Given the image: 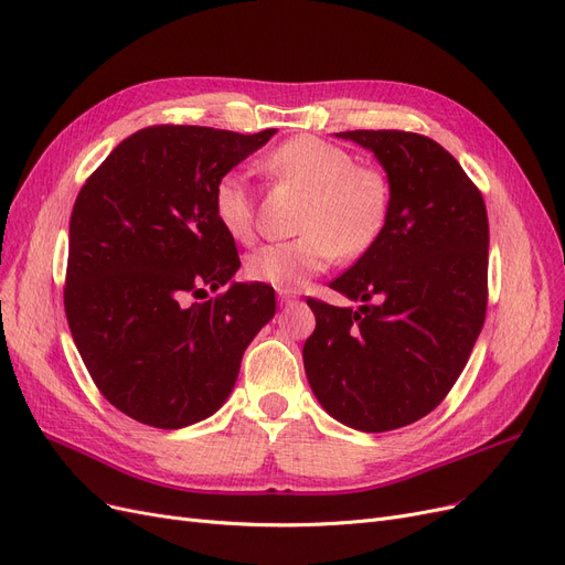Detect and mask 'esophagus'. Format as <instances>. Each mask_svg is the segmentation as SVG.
Returning a JSON list of instances; mask_svg holds the SVG:
<instances>
[{
	"label": "esophagus",
	"mask_w": 565,
	"mask_h": 565,
	"mask_svg": "<svg viewBox=\"0 0 565 565\" xmlns=\"http://www.w3.org/2000/svg\"><path fill=\"white\" fill-rule=\"evenodd\" d=\"M279 294V300H281V305H288V302H294L296 300V296L290 294V290H277Z\"/></svg>",
	"instance_id": "obj_1"
}]
</instances>
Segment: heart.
<instances>
[{"label":"heart","instance_id":"heart-1","mask_svg":"<svg viewBox=\"0 0 565 565\" xmlns=\"http://www.w3.org/2000/svg\"><path fill=\"white\" fill-rule=\"evenodd\" d=\"M267 167L307 193V202L298 239L265 244L246 256L244 271L250 281L298 290L338 254L359 258L382 237L391 212V185L380 170L356 164L342 146L309 135L296 137L269 153ZM212 204L230 239H254L256 209L244 172H225L214 185Z\"/></svg>","mask_w":565,"mask_h":565}]
</instances>
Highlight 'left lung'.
<instances>
[{
    "mask_svg": "<svg viewBox=\"0 0 565 565\" xmlns=\"http://www.w3.org/2000/svg\"><path fill=\"white\" fill-rule=\"evenodd\" d=\"M384 167L382 237L330 288L361 302L309 298L317 328L302 349L321 407L363 433L409 426L463 372L487 317L489 218L482 193L440 143L401 130L338 132Z\"/></svg>",
    "mask_w": 565,
    "mask_h": 565,
    "instance_id": "left-lung-1",
    "label": "left lung"
}]
</instances>
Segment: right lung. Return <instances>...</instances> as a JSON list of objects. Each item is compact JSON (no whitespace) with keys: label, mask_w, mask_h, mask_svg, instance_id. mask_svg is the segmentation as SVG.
I'll return each mask as SVG.
<instances>
[{"label":"right lung","mask_w":565,"mask_h":565,"mask_svg":"<svg viewBox=\"0 0 565 565\" xmlns=\"http://www.w3.org/2000/svg\"><path fill=\"white\" fill-rule=\"evenodd\" d=\"M277 130L153 125L122 139L74 202L65 311L99 393L130 419L185 428L233 393L246 347L275 317V288L235 281L216 181ZM218 299L185 306L204 287Z\"/></svg>","instance_id":"obj_1"}]
</instances>
